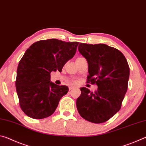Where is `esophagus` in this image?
I'll use <instances>...</instances> for the list:
<instances>
[{
    "mask_svg": "<svg viewBox=\"0 0 146 146\" xmlns=\"http://www.w3.org/2000/svg\"><path fill=\"white\" fill-rule=\"evenodd\" d=\"M74 88H75V87H74V86H70V87L69 88V90H72V89H74Z\"/></svg>",
    "mask_w": 146,
    "mask_h": 146,
    "instance_id": "34e87169",
    "label": "esophagus"
}]
</instances>
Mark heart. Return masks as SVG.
Wrapping results in <instances>:
<instances>
[{"label":"heart","mask_w":146,"mask_h":146,"mask_svg":"<svg viewBox=\"0 0 146 146\" xmlns=\"http://www.w3.org/2000/svg\"><path fill=\"white\" fill-rule=\"evenodd\" d=\"M80 58H81V57H80Z\"/></svg>","instance_id":"obj_1"}]
</instances>
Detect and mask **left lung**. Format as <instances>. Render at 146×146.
Instances as JSON below:
<instances>
[{
    "mask_svg": "<svg viewBox=\"0 0 146 146\" xmlns=\"http://www.w3.org/2000/svg\"><path fill=\"white\" fill-rule=\"evenodd\" d=\"M78 49L88 63L87 83L96 84L98 90L93 93L81 88L77 110L89 122H105L121 108L129 77L127 61L122 52L106 44L80 43Z\"/></svg>",
    "mask_w": 146,
    "mask_h": 146,
    "instance_id": "left-lung-1",
    "label": "left lung"
}]
</instances>
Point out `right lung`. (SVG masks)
Returning <instances> with one entry per match:
<instances>
[{
  "label": "right lung",
  "mask_w": 146,
  "mask_h": 146,
  "mask_svg": "<svg viewBox=\"0 0 146 146\" xmlns=\"http://www.w3.org/2000/svg\"><path fill=\"white\" fill-rule=\"evenodd\" d=\"M78 44L48 39L36 42L26 51L17 68L15 86L20 107L27 116L42 119L55 112L69 89L50 82V74L61 72L75 55Z\"/></svg>",
  "instance_id": "1"
}]
</instances>
